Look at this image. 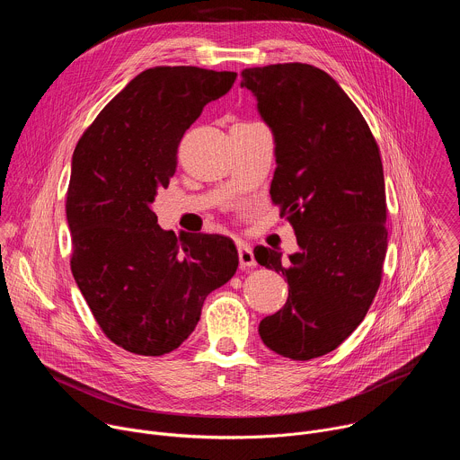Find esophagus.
Wrapping results in <instances>:
<instances>
[{
    "label": "esophagus",
    "mask_w": 460,
    "mask_h": 460,
    "mask_svg": "<svg viewBox=\"0 0 460 460\" xmlns=\"http://www.w3.org/2000/svg\"><path fill=\"white\" fill-rule=\"evenodd\" d=\"M238 258H240V266H242V268H254V266H256L254 254H252L251 247L245 245V243H242V245L238 247Z\"/></svg>",
    "instance_id": "1"
}]
</instances>
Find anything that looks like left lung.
<instances>
[{"mask_svg":"<svg viewBox=\"0 0 460 460\" xmlns=\"http://www.w3.org/2000/svg\"><path fill=\"white\" fill-rule=\"evenodd\" d=\"M242 87L275 137L271 200L298 252L258 245L260 266L288 279L286 305L258 325L275 353L311 360L337 349L364 320L382 280L387 208L380 151L358 107L307 63L242 71Z\"/></svg>","mask_w":460,"mask_h":460,"instance_id":"1","label":"left lung"}]
</instances>
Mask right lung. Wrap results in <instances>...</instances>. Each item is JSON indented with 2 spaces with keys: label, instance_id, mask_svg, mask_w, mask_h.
<instances>
[{
  "label": "right lung",
  "instance_id": "add662e5",
  "mask_svg": "<svg viewBox=\"0 0 460 460\" xmlns=\"http://www.w3.org/2000/svg\"><path fill=\"white\" fill-rule=\"evenodd\" d=\"M236 73L153 67L130 80L87 127L67 189L71 270L105 337L128 353L176 349L206 296L233 279L231 238L164 231L151 204L176 171L185 130Z\"/></svg>",
  "mask_w": 460,
  "mask_h": 460
}]
</instances>
